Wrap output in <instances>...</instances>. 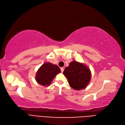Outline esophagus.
Masks as SVG:
<instances>
[{
    "instance_id": "1",
    "label": "esophagus",
    "mask_w": 125,
    "mask_h": 125,
    "mask_svg": "<svg viewBox=\"0 0 125 125\" xmlns=\"http://www.w3.org/2000/svg\"><path fill=\"white\" fill-rule=\"evenodd\" d=\"M61 70L62 72H63V71H64V68H61Z\"/></svg>"
}]
</instances>
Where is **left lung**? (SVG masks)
I'll use <instances>...</instances> for the list:
<instances>
[{
  "label": "left lung",
  "instance_id": "left-lung-1",
  "mask_svg": "<svg viewBox=\"0 0 125 125\" xmlns=\"http://www.w3.org/2000/svg\"><path fill=\"white\" fill-rule=\"evenodd\" d=\"M69 84L75 90L85 88L91 79V72L85 64L73 61L69 63L63 72Z\"/></svg>",
  "mask_w": 125,
  "mask_h": 125
}]
</instances>
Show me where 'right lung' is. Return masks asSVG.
Listing matches in <instances>:
<instances>
[{"instance_id":"right-lung-1","label":"right lung","mask_w":125,"mask_h":125,"mask_svg":"<svg viewBox=\"0 0 125 125\" xmlns=\"http://www.w3.org/2000/svg\"><path fill=\"white\" fill-rule=\"evenodd\" d=\"M61 72L58 66L46 62L39 69L36 75V80L39 84L48 86L53 81L55 76Z\"/></svg>"}]
</instances>
